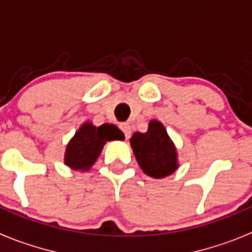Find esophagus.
<instances>
[{"mask_svg":"<svg viewBox=\"0 0 252 252\" xmlns=\"http://www.w3.org/2000/svg\"><path fill=\"white\" fill-rule=\"evenodd\" d=\"M120 128H122V130H123V133H124V136H126V138L128 139L130 137V126L129 124H128V123H122V124H120Z\"/></svg>","mask_w":252,"mask_h":252,"instance_id":"esophagus-1","label":"esophagus"}]
</instances>
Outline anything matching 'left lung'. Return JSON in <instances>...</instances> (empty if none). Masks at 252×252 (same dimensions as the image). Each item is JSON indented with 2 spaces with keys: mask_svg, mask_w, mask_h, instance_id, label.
I'll list each match as a JSON object with an SVG mask.
<instances>
[{
  "mask_svg": "<svg viewBox=\"0 0 252 252\" xmlns=\"http://www.w3.org/2000/svg\"><path fill=\"white\" fill-rule=\"evenodd\" d=\"M129 142L139 168L152 178H165L179 168L177 147L158 120H150L147 132L133 133Z\"/></svg>",
  "mask_w": 252,
  "mask_h": 252,
  "instance_id": "1",
  "label": "left lung"
}]
</instances>
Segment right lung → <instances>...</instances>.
<instances>
[{
  "instance_id": "right-lung-1",
  "label": "right lung",
  "mask_w": 252,
  "mask_h": 252,
  "mask_svg": "<svg viewBox=\"0 0 252 252\" xmlns=\"http://www.w3.org/2000/svg\"><path fill=\"white\" fill-rule=\"evenodd\" d=\"M124 138L122 130L114 124L106 123L96 126L92 122H84L67 142L64 164L77 172H88L97 161L106 142Z\"/></svg>"
}]
</instances>
